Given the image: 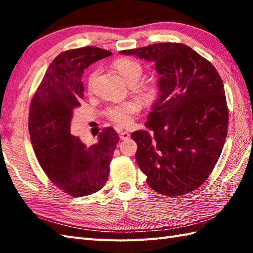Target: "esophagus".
Masks as SVG:
<instances>
[{"instance_id": "34e87169", "label": "esophagus", "mask_w": 253, "mask_h": 253, "mask_svg": "<svg viewBox=\"0 0 253 253\" xmlns=\"http://www.w3.org/2000/svg\"><path fill=\"white\" fill-rule=\"evenodd\" d=\"M129 137H130V135L128 131H125V130L120 131V138L122 139V140H126V139H128Z\"/></svg>"}]
</instances>
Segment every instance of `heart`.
<instances>
[{"label":"heart","mask_w":253,"mask_h":253,"mask_svg":"<svg viewBox=\"0 0 253 253\" xmlns=\"http://www.w3.org/2000/svg\"><path fill=\"white\" fill-rule=\"evenodd\" d=\"M113 66L121 75L122 78L125 80L127 84H135L139 78L141 77L142 74V65L137 60H133L130 57H120L113 63ZM98 76V69H92L88 75L87 78V85L91 89L93 87L94 82ZM141 91L144 93H149L150 89L147 85H142ZM139 111V104L137 102L127 101L121 104L112 105L106 111L107 117L112 120L114 123L118 124L121 126L129 125L132 121V115L136 114Z\"/></svg>","instance_id":"heart-1"}]
</instances>
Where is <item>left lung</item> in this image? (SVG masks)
<instances>
[{
    "mask_svg": "<svg viewBox=\"0 0 253 253\" xmlns=\"http://www.w3.org/2000/svg\"><path fill=\"white\" fill-rule=\"evenodd\" d=\"M153 62L159 99L148 115V130L131 133L136 161L148 185L178 197L211 174L227 136L228 109L222 78L211 63L181 43H157L121 51Z\"/></svg>",
    "mask_w": 253,
    "mask_h": 253,
    "instance_id": "left-lung-1",
    "label": "left lung"
}]
</instances>
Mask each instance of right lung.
Masks as SVG:
<instances>
[{
    "label": "right lung",
    "mask_w": 253,
    "mask_h": 253,
    "mask_svg": "<svg viewBox=\"0 0 253 253\" xmlns=\"http://www.w3.org/2000/svg\"><path fill=\"white\" fill-rule=\"evenodd\" d=\"M111 54L95 46L62 52L47 67L30 103L28 128L38 162L53 184L73 197L91 195L105 185L120 140L112 127L103 128L90 147L71 133L74 111L84 99V69Z\"/></svg>",
    "instance_id": "1"
}]
</instances>
